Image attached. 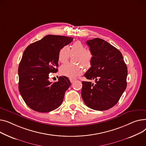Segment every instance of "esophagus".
<instances>
[{"mask_svg":"<svg viewBox=\"0 0 146 146\" xmlns=\"http://www.w3.org/2000/svg\"><path fill=\"white\" fill-rule=\"evenodd\" d=\"M70 80L71 82V83H72L73 82H74V81H75V79H74V78H70Z\"/></svg>","mask_w":146,"mask_h":146,"instance_id":"esophagus-1","label":"esophagus"}]
</instances>
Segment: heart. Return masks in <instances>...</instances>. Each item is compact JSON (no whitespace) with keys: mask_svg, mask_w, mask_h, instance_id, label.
Wrapping results in <instances>:
<instances>
[{"mask_svg":"<svg viewBox=\"0 0 146 146\" xmlns=\"http://www.w3.org/2000/svg\"><path fill=\"white\" fill-rule=\"evenodd\" d=\"M70 52V53L69 52ZM70 53L72 55L76 54L75 61L82 64L85 67H89L93 59V54L89 49L80 41H76L71 46V48L64 46L59 50L58 53V61L61 63H65L69 59ZM83 67L80 64H72L66 63L62 65L59 68L61 75L69 78L75 77L81 74L83 72Z\"/></svg>","mask_w":146,"mask_h":146,"instance_id":"b5f03b06","label":"heart"}]
</instances>
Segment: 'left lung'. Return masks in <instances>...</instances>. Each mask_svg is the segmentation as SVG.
I'll return each mask as SVG.
<instances>
[{"label":"left lung","instance_id":"8db88e82","mask_svg":"<svg viewBox=\"0 0 146 146\" xmlns=\"http://www.w3.org/2000/svg\"><path fill=\"white\" fill-rule=\"evenodd\" d=\"M86 43L93 59L84 76L95 82L82 81L81 96L89 108L107 110L117 103L126 88L127 67L120 51L107 41L94 38Z\"/></svg>","mask_w":146,"mask_h":146}]
</instances>
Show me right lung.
Segmentation results:
<instances>
[{"mask_svg":"<svg viewBox=\"0 0 146 146\" xmlns=\"http://www.w3.org/2000/svg\"><path fill=\"white\" fill-rule=\"evenodd\" d=\"M72 38L48 35L25 49L18 68L19 91L27 105L40 113L53 111L61 105L71 85L66 76L49 81V74L58 71L59 50Z\"/></svg>","mask_w":146,"mask_h":146,"instance_id":"1","label":"right lung"}]
</instances>
